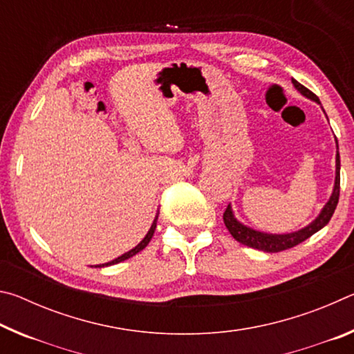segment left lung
I'll use <instances>...</instances> for the list:
<instances>
[{"instance_id":"8db88e82","label":"left lung","mask_w":354,"mask_h":354,"mask_svg":"<svg viewBox=\"0 0 354 354\" xmlns=\"http://www.w3.org/2000/svg\"><path fill=\"white\" fill-rule=\"evenodd\" d=\"M292 84L295 86L297 91L303 95V97L313 100L317 104L322 106L319 97L310 92L309 88L301 86V84L295 80H292ZM335 147H337V153H335V179H334L333 194L329 196L326 205L323 206L320 214L315 217V220H313L308 226H304L295 232H287V234H270V232L257 231V230H253V227L241 223V221L236 218V215L232 212V207L230 205L223 214V221L227 227V231L231 232V236L234 237L237 242H241L242 245H247L250 248L266 251V253H278V251L289 250L292 247H295V245L304 242L306 239L315 234L317 231H320L323 226H326L328 221L333 217L335 206H337L339 194H340V156H339L337 139H335Z\"/></svg>"}]
</instances>
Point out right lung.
<instances>
[{
	"mask_svg": "<svg viewBox=\"0 0 354 354\" xmlns=\"http://www.w3.org/2000/svg\"><path fill=\"white\" fill-rule=\"evenodd\" d=\"M158 215H159V214H158ZM158 215H156V217H154V221H153L151 227H149V231L147 232V236L142 239L139 245H136V247H134L133 250H129L128 253H124V254H122V256H118L117 259H113V261H111V262H106V263H100V266H95V267H107V266H113V263H118V262H122V261H127V259H129V257H133L134 254H137V253H139V251H142L143 248H145L147 245L149 243V241H151L153 234H154V230H156V221H158Z\"/></svg>",
	"mask_w": 354,
	"mask_h": 354,
	"instance_id": "right-lung-1",
	"label": "right lung"
}]
</instances>
